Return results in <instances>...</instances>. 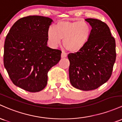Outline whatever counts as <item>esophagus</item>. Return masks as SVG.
I'll use <instances>...</instances> for the list:
<instances>
[{
	"label": "esophagus",
	"instance_id": "1",
	"mask_svg": "<svg viewBox=\"0 0 122 122\" xmlns=\"http://www.w3.org/2000/svg\"><path fill=\"white\" fill-rule=\"evenodd\" d=\"M67 56V55L66 54L65 52H61V58L66 57Z\"/></svg>",
	"mask_w": 122,
	"mask_h": 122
}]
</instances>
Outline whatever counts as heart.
I'll use <instances>...</instances> for the list:
<instances>
[{
  "instance_id": "1",
  "label": "heart",
  "mask_w": 122,
  "mask_h": 122,
  "mask_svg": "<svg viewBox=\"0 0 122 122\" xmlns=\"http://www.w3.org/2000/svg\"><path fill=\"white\" fill-rule=\"evenodd\" d=\"M92 33L90 25L80 20H61L47 31V39L51 46L55 47L61 43L70 52H78L89 41Z\"/></svg>"
}]
</instances>
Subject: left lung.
<instances>
[{
  "label": "left lung",
  "mask_w": 122,
  "mask_h": 122,
  "mask_svg": "<svg viewBox=\"0 0 122 122\" xmlns=\"http://www.w3.org/2000/svg\"><path fill=\"white\" fill-rule=\"evenodd\" d=\"M85 20L92 26L86 46L80 51L69 54V78L73 87L82 91L96 89L111 76L116 60L115 40L105 23L97 19Z\"/></svg>",
  "instance_id": "left-lung-1"
}]
</instances>
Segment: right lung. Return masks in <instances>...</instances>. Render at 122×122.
<instances>
[{"label": "right lung", "instance_id": "right-lung-1", "mask_svg": "<svg viewBox=\"0 0 122 122\" xmlns=\"http://www.w3.org/2000/svg\"><path fill=\"white\" fill-rule=\"evenodd\" d=\"M53 20L31 15L14 23L7 35L3 62L17 86L37 92L47 84L48 72L61 60V51L47 46V31Z\"/></svg>", "mask_w": 122, "mask_h": 122}]
</instances>
